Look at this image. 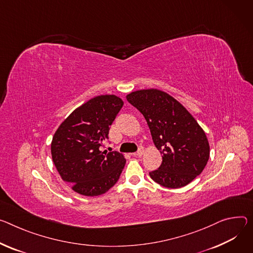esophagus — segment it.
I'll list each match as a JSON object with an SVG mask.
<instances>
[{"label": "esophagus", "instance_id": "1", "mask_svg": "<svg viewBox=\"0 0 253 253\" xmlns=\"http://www.w3.org/2000/svg\"><path fill=\"white\" fill-rule=\"evenodd\" d=\"M143 153H144V149H143V147H140V148L138 149V151H137L136 153H134V155H137V156H141Z\"/></svg>", "mask_w": 253, "mask_h": 253}]
</instances>
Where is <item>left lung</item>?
Here are the masks:
<instances>
[{
    "instance_id": "8db88e82",
    "label": "left lung",
    "mask_w": 253,
    "mask_h": 253,
    "mask_svg": "<svg viewBox=\"0 0 253 253\" xmlns=\"http://www.w3.org/2000/svg\"><path fill=\"white\" fill-rule=\"evenodd\" d=\"M127 101L146 120L163 163L150 177L160 186H187L205 169L210 156L207 136L195 118L174 98L156 88L127 95Z\"/></svg>"
}]
</instances>
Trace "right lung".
Masks as SVG:
<instances>
[{
	"label": "right lung",
	"mask_w": 253,
	"mask_h": 253,
	"mask_svg": "<svg viewBox=\"0 0 253 253\" xmlns=\"http://www.w3.org/2000/svg\"><path fill=\"white\" fill-rule=\"evenodd\" d=\"M123 106L114 95L90 99L76 109L56 130L51 155L61 178L87 197L108 192L120 177L126 159L118 151H101Z\"/></svg>",
	"instance_id": "1"
}]
</instances>
